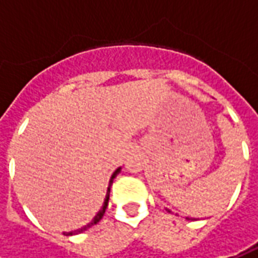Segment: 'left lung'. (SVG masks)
Here are the masks:
<instances>
[{"label": "left lung", "mask_w": 258, "mask_h": 258, "mask_svg": "<svg viewBox=\"0 0 258 258\" xmlns=\"http://www.w3.org/2000/svg\"><path fill=\"white\" fill-rule=\"evenodd\" d=\"M167 211H168V213H171V211H170V210H168V209H167Z\"/></svg>", "instance_id": "1"}]
</instances>
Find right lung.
Masks as SVG:
<instances>
[{
    "instance_id": "add662e5",
    "label": "right lung",
    "mask_w": 258,
    "mask_h": 258,
    "mask_svg": "<svg viewBox=\"0 0 258 258\" xmlns=\"http://www.w3.org/2000/svg\"><path fill=\"white\" fill-rule=\"evenodd\" d=\"M121 171V167H118L114 173L112 174V177H110V181H109V186H107V192H106V196H105V202H103V205H102L101 210L96 213V216L91 220V222H88L87 225H84L83 228H80V229H76V231H72V232H63V235H66V236H70V235H77V233H81L84 232V231H87L88 228H91L92 225H95V224H98V222L101 221L102 217H103V214H105V210H106L107 207V203H109V195H110V185H112L113 179L116 178V175H117L118 173Z\"/></svg>"
}]
</instances>
